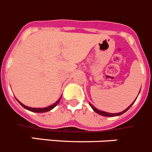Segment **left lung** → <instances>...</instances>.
I'll return each instance as SVG.
<instances>
[{
  "label": "left lung",
  "mask_w": 152,
  "mask_h": 152,
  "mask_svg": "<svg viewBox=\"0 0 152 152\" xmlns=\"http://www.w3.org/2000/svg\"><path fill=\"white\" fill-rule=\"evenodd\" d=\"M136 100H135V101H136ZM135 101H134V102H132V104L129 105V106L128 107H127V108L125 110H124V111H122V112H120V113H107V112L101 111V110H98V109H97V108H95V107H93L92 105L91 104H89V105H90V106H91V108L93 109V110H94V111H95V112H96L97 113H98L99 115L104 116V117H115V116H120V115H121V114H123V113H125L126 111H127V110H129V107H130L132 106V104H133V103H134V102H135Z\"/></svg>",
  "instance_id": "obj_1"
}]
</instances>
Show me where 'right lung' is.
<instances>
[{
    "label": "right lung",
    "instance_id": "1",
    "mask_svg": "<svg viewBox=\"0 0 152 152\" xmlns=\"http://www.w3.org/2000/svg\"><path fill=\"white\" fill-rule=\"evenodd\" d=\"M60 101H61V98H60V99L58 100V101H57V102H56V103H54V104L50 105V106L47 107H45V108H33V107H29L25 106V105H24V104H22L21 102H19V101H18V102H19V103H20V104H21L22 106H23V107H24V108L27 109V110H30V111L35 112V113H45V112L49 111V110H52V109L54 108V107H55L57 106V104H58V103H59V102H60Z\"/></svg>",
    "mask_w": 152,
    "mask_h": 152
}]
</instances>
